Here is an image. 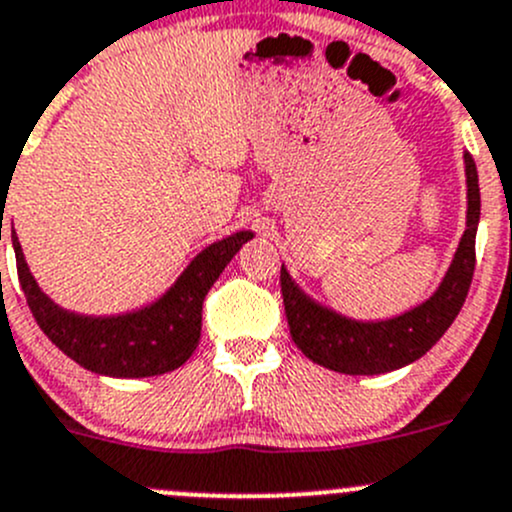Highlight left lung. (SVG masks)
<instances>
[{
    "instance_id": "8db88e82",
    "label": "left lung",
    "mask_w": 512,
    "mask_h": 512,
    "mask_svg": "<svg viewBox=\"0 0 512 512\" xmlns=\"http://www.w3.org/2000/svg\"><path fill=\"white\" fill-rule=\"evenodd\" d=\"M468 227L453 265L428 302L389 322H352L304 297L280 270L282 299L289 334L304 356L339 374H386L421 359L446 334L461 312L476 270V230L480 220V188L476 160L466 153Z\"/></svg>"
}]
</instances>
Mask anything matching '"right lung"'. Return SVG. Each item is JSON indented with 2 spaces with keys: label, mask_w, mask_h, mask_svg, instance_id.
I'll return each instance as SVG.
<instances>
[{
  "label": "right lung",
  "mask_w": 512,
  "mask_h": 512,
  "mask_svg": "<svg viewBox=\"0 0 512 512\" xmlns=\"http://www.w3.org/2000/svg\"><path fill=\"white\" fill-rule=\"evenodd\" d=\"M252 232H235L200 252L163 299L123 317H79L56 307L24 262L22 245L12 232L17 275L41 332L66 356L96 374L138 379L183 366L200 342L205 294Z\"/></svg>",
  "instance_id": "add662e5"
}]
</instances>
